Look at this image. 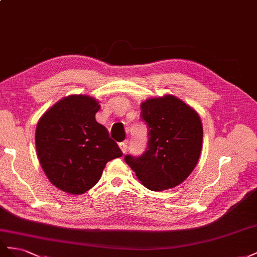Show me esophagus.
I'll return each instance as SVG.
<instances>
[{"label": "esophagus", "mask_w": 257, "mask_h": 257, "mask_svg": "<svg viewBox=\"0 0 257 257\" xmlns=\"http://www.w3.org/2000/svg\"><path fill=\"white\" fill-rule=\"evenodd\" d=\"M119 148H120V150H121V152L124 154L127 152V150H128V145H127V142H121V143H119Z\"/></svg>", "instance_id": "esophagus-1"}]
</instances>
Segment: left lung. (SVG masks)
<instances>
[{"label":"left lung","instance_id":"8db88e82","mask_svg":"<svg viewBox=\"0 0 257 257\" xmlns=\"http://www.w3.org/2000/svg\"><path fill=\"white\" fill-rule=\"evenodd\" d=\"M141 117L149 126V145L140 157L127 155L138 180L154 192L184 182L200 157L203 129L200 116L172 94L141 103Z\"/></svg>","mask_w":257,"mask_h":257}]
</instances>
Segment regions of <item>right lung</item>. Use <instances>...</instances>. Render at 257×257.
Here are the masks:
<instances>
[{
  "label": "right lung",
  "instance_id": "1",
  "mask_svg": "<svg viewBox=\"0 0 257 257\" xmlns=\"http://www.w3.org/2000/svg\"><path fill=\"white\" fill-rule=\"evenodd\" d=\"M99 109L94 98L71 94L49 107L36 126L40 164L51 184L64 193L84 194L97 184L107 161L122 156L96 120Z\"/></svg>",
  "mask_w": 257,
  "mask_h": 257
}]
</instances>
